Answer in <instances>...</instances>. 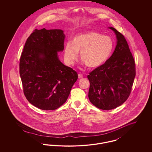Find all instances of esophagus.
Wrapping results in <instances>:
<instances>
[{
    "label": "esophagus",
    "instance_id": "34e87169",
    "mask_svg": "<svg viewBox=\"0 0 152 152\" xmlns=\"http://www.w3.org/2000/svg\"><path fill=\"white\" fill-rule=\"evenodd\" d=\"M78 77H79V79H81V78L83 77V75L82 74L79 73V75H78Z\"/></svg>",
    "mask_w": 152,
    "mask_h": 152
}]
</instances>
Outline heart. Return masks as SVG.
I'll return each instance as SVG.
<instances>
[{
	"mask_svg": "<svg viewBox=\"0 0 152 152\" xmlns=\"http://www.w3.org/2000/svg\"><path fill=\"white\" fill-rule=\"evenodd\" d=\"M113 41L110 36L89 31L75 36L72 44H65L64 58L67 64L72 65L77 60L80 52L83 63L91 68L104 64L110 56L113 49Z\"/></svg>",
	"mask_w": 152,
	"mask_h": 152,
	"instance_id": "1",
	"label": "heart"
}]
</instances>
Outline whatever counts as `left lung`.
<instances>
[{
  "instance_id": "obj_1",
  "label": "left lung",
  "mask_w": 152,
  "mask_h": 152,
  "mask_svg": "<svg viewBox=\"0 0 152 152\" xmlns=\"http://www.w3.org/2000/svg\"><path fill=\"white\" fill-rule=\"evenodd\" d=\"M116 34L117 45L112 55L89 73L88 97L98 108L110 110L122 105L129 97L136 76V65L128 43L122 34Z\"/></svg>"
}]
</instances>
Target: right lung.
Instances as JSON below:
<instances>
[{"label": "right lung", "instance_id": "right-lung-1", "mask_svg": "<svg viewBox=\"0 0 152 152\" xmlns=\"http://www.w3.org/2000/svg\"><path fill=\"white\" fill-rule=\"evenodd\" d=\"M64 39L61 29H35L22 52L19 73L24 94L42 110H55L65 103L78 78L77 73L58 58Z\"/></svg>", "mask_w": 152, "mask_h": 152}]
</instances>
